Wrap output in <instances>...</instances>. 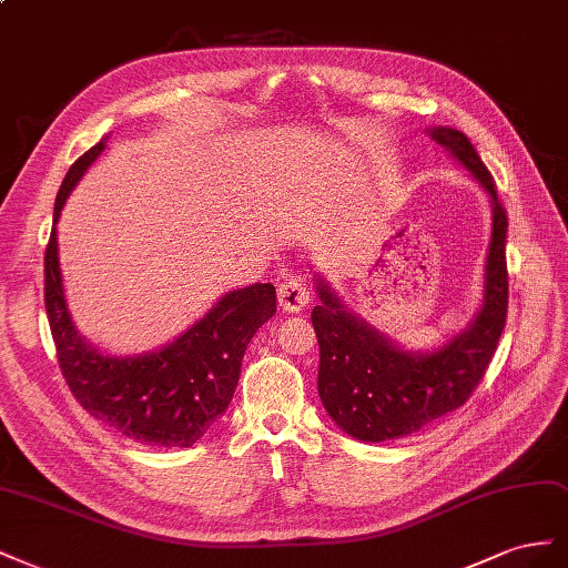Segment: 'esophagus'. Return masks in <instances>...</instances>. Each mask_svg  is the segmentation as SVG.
<instances>
[{
    "instance_id": "1",
    "label": "esophagus",
    "mask_w": 568,
    "mask_h": 568,
    "mask_svg": "<svg viewBox=\"0 0 568 568\" xmlns=\"http://www.w3.org/2000/svg\"><path fill=\"white\" fill-rule=\"evenodd\" d=\"M310 287L297 275L278 285V304L283 306V312H300L310 304Z\"/></svg>"
}]
</instances>
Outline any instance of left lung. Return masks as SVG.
I'll use <instances>...</instances> for the list:
<instances>
[{
  "label": "left lung",
  "mask_w": 568,
  "mask_h": 568,
  "mask_svg": "<svg viewBox=\"0 0 568 568\" xmlns=\"http://www.w3.org/2000/svg\"><path fill=\"white\" fill-rule=\"evenodd\" d=\"M428 133L476 178L493 204L483 304L474 321L443 347L407 352L352 314L318 278L321 304L312 312L321 349L318 395L335 424L364 443L412 435L459 409L493 362L507 321L509 223L493 175L462 131L437 125Z\"/></svg>",
  "instance_id": "8db88e82"
}]
</instances>
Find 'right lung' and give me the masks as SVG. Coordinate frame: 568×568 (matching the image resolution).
Masks as SVG:
<instances>
[{"instance_id": "add662e5", "label": "right lung", "mask_w": 568, "mask_h": 568, "mask_svg": "<svg viewBox=\"0 0 568 568\" xmlns=\"http://www.w3.org/2000/svg\"><path fill=\"white\" fill-rule=\"evenodd\" d=\"M106 148L94 144L69 169L54 202L44 252V306L61 374L88 414L152 447H190L229 409L242 356L254 333L275 314V287L254 283L223 295L173 343L138 356H111L73 326L63 293L57 221L71 190Z\"/></svg>"}]
</instances>
